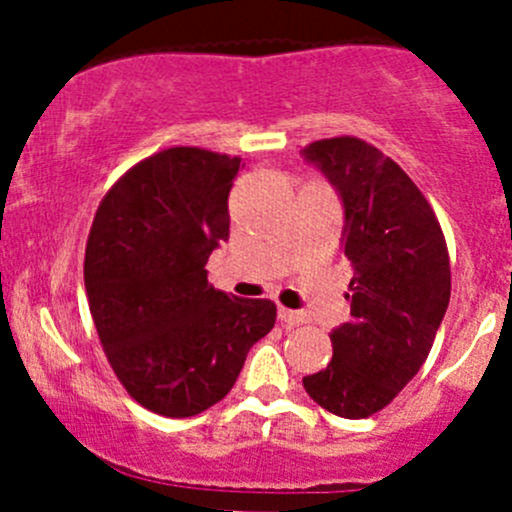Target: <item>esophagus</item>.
<instances>
[{"label":"esophagus","instance_id":"esophagus-1","mask_svg":"<svg viewBox=\"0 0 512 512\" xmlns=\"http://www.w3.org/2000/svg\"><path fill=\"white\" fill-rule=\"evenodd\" d=\"M277 319H280L285 327H299L304 322V314L302 312H294V309H285L280 307L277 309Z\"/></svg>","mask_w":512,"mask_h":512}]
</instances>
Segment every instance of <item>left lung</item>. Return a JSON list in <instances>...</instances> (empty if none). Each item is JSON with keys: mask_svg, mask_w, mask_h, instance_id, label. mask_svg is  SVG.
<instances>
[{"mask_svg": "<svg viewBox=\"0 0 512 512\" xmlns=\"http://www.w3.org/2000/svg\"><path fill=\"white\" fill-rule=\"evenodd\" d=\"M302 158L342 200V250L354 267L352 319L332 329L327 369L304 391L329 414L384 409L426 361L451 299L446 240L414 180L359 138H324Z\"/></svg>", "mask_w": 512, "mask_h": 512, "instance_id": "obj_1", "label": "left lung"}]
</instances>
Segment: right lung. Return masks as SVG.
<instances>
[{
  "mask_svg": "<svg viewBox=\"0 0 512 512\" xmlns=\"http://www.w3.org/2000/svg\"><path fill=\"white\" fill-rule=\"evenodd\" d=\"M240 160L160 151L108 190L91 225L84 282L98 339L118 381L153 414L188 418L218 404L275 327L270 299L208 285V257L230 237Z\"/></svg>",
  "mask_w": 512,
  "mask_h": 512,
  "instance_id": "right-lung-1",
  "label": "right lung"
}]
</instances>
